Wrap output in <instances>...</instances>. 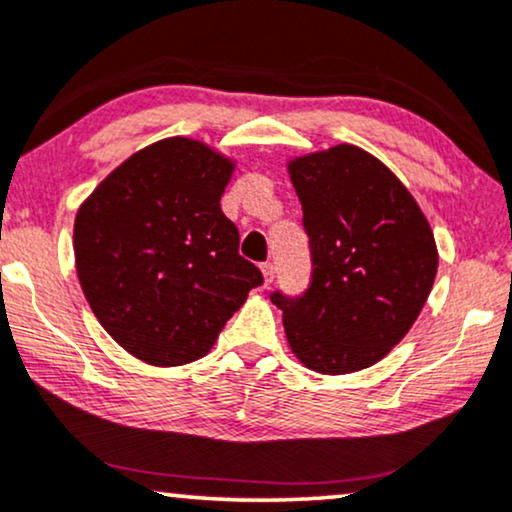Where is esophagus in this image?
<instances>
[{
    "label": "esophagus",
    "instance_id": "1",
    "mask_svg": "<svg viewBox=\"0 0 512 512\" xmlns=\"http://www.w3.org/2000/svg\"><path fill=\"white\" fill-rule=\"evenodd\" d=\"M260 269H262V276H264V286H269V283H272L274 276H276V267L272 262H264Z\"/></svg>",
    "mask_w": 512,
    "mask_h": 512
}]
</instances>
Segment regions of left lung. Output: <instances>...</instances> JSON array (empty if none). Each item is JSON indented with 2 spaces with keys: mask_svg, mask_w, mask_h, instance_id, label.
<instances>
[{
  "mask_svg": "<svg viewBox=\"0 0 512 512\" xmlns=\"http://www.w3.org/2000/svg\"><path fill=\"white\" fill-rule=\"evenodd\" d=\"M303 205L312 281L272 295L293 355L319 374L372 367L403 341L432 293L439 250L398 176L357 145L288 159Z\"/></svg>",
  "mask_w": 512,
  "mask_h": 512,
  "instance_id": "obj_1",
  "label": "left lung"
}]
</instances>
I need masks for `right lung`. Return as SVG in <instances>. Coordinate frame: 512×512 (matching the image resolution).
<instances>
[{
  "label": "right lung",
  "instance_id": "right-lung-1",
  "mask_svg": "<svg viewBox=\"0 0 512 512\" xmlns=\"http://www.w3.org/2000/svg\"><path fill=\"white\" fill-rule=\"evenodd\" d=\"M233 169L231 157L176 135L121 162L78 207L73 252L85 300L147 365L205 357L262 283L219 205Z\"/></svg>",
  "mask_w": 512,
  "mask_h": 512
}]
</instances>
